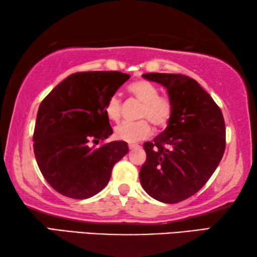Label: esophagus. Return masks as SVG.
Returning a JSON list of instances; mask_svg holds the SVG:
<instances>
[{
  "label": "esophagus",
  "mask_w": 257,
  "mask_h": 257,
  "mask_svg": "<svg viewBox=\"0 0 257 257\" xmlns=\"http://www.w3.org/2000/svg\"><path fill=\"white\" fill-rule=\"evenodd\" d=\"M128 148H130V150H134V149L140 148V146H139V145H128Z\"/></svg>",
  "instance_id": "34e87169"
}]
</instances>
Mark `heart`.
Returning a JSON list of instances; mask_svg holds the SVG:
<instances>
[{
  "label": "heart",
  "instance_id": "obj_1",
  "mask_svg": "<svg viewBox=\"0 0 257 257\" xmlns=\"http://www.w3.org/2000/svg\"><path fill=\"white\" fill-rule=\"evenodd\" d=\"M127 91L134 98L142 102L140 117L148 118L158 127L166 126L173 113V104L170 98L159 95L156 85L145 79H139L130 84ZM104 112L110 120L117 121L120 118L121 101L117 95H111L104 106ZM151 134V125L148 119H141L134 123L125 121L115 128V137L120 141L134 144Z\"/></svg>",
  "mask_w": 257,
  "mask_h": 257
}]
</instances>
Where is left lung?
<instances>
[{"label": "left lung", "mask_w": 257, "mask_h": 257, "mask_svg": "<svg viewBox=\"0 0 257 257\" xmlns=\"http://www.w3.org/2000/svg\"><path fill=\"white\" fill-rule=\"evenodd\" d=\"M166 87L173 104L167 127L145 142L140 182L149 196L175 204L198 192L223 157L225 124L221 109L198 82L186 75L148 73Z\"/></svg>", "instance_id": "left-lung-1"}]
</instances>
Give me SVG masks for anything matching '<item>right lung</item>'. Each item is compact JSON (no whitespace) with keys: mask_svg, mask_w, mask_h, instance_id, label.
Returning a JSON list of instances; mask_svg holds the SVG:
<instances>
[{"mask_svg":"<svg viewBox=\"0 0 257 257\" xmlns=\"http://www.w3.org/2000/svg\"><path fill=\"white\" fill-rule=\"evenodd\" d=\"M130 78L120 71L69 75L42 101L34 130V154L50 186L86 199L107 186L112 167L128 153L125 141L98 145L112 134L107 100Z\"/></svg>","mask_w":257,"mask_h":257,"instance_id":"right-lung-1","label":"right lung"}]
</instances>
